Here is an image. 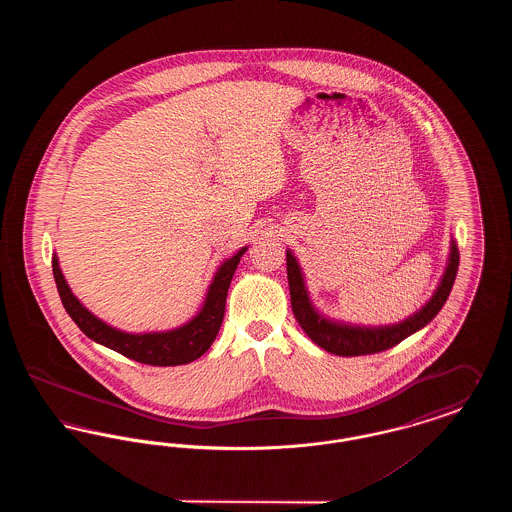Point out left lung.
I'll use <instances>...</instances> for the list:
<instances>
[{"label":"left lung","mask_w":512,"mask_h":512,"mask_svg":"<svg viewBox=\"0 0 512 512\" xmlns=\"http://www.w3.org/2000/svg\"><path fill=\"white\" fill-rule=\"evenodd\" d=\"M286 265H288L293 315L299 322V326L303 328V332L328 353H334L340 357H357V355H372V353L390 349L405 338H409L414 332H418L420 328H424L432 318L438 315L449 293L453 290V284L457 278L459 249L455 242H451L449 265L441 278L438 290L426 303V307H422L416 315L407 318L405 322L395 326H384V328H361V326L355 328V326L336 324L320 317L309 301L301 268L290 251H286Z\"/></svg>","instance_id":"left-lung-1"}]
</instances>
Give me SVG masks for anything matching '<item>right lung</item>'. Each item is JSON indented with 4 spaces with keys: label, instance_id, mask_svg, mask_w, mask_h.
I'll list each match as a JSON object with an SVG mask.
<instances>
[{
    "label": "right lung",
    "instance_id": "right-lung-1",
    "mask_svg": "<svg viewBox=\"0 0 512 512\" xmlns=\"http://www.w3.org/2000/svg\"><path fill=\"white\" fill-rule=\"evenodd\" d=\"M244 253L245 247H242L232 259H228L219 268L207 292L205 305L194 320H190L188 324L176 330L159 332V334H126L107 326L105 322L94 317L86 307H82L80 301L71 293V288L67 286L59 270L57 257H53L51 263H53V278L57 284V292L63 301L65 311L90 340L98 341L101 345L144 365L176 366L188 365L197 357H201L217 338L222 318H224L228 288Z\"/></svg>",
    "mask_w": 512,
    "mask_h": 512
}]
</instances>
